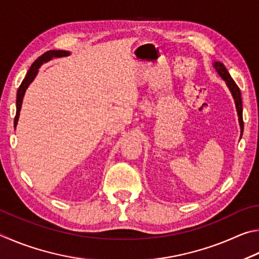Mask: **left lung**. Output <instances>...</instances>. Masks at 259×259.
<instances>
[{
    "label": "left lung",
    "mask_w": 259,
    "mask_h": 259,
    "mask_svg": "<svg viewBox=\"0 0 259 259\" xmlns=\"http://www.w3.org/2000/svg\"><path fill=\"white\" fill-rule=\"evenodd\" d=\"M212 66H214L215 70L217 71L223 80L226 83V86L230 90L231 94H232V98L234 100L235 103V109H237V113L239 117V125H240V132H241V135L240 138L242 137L243 133V120H242V100H241V92H240V89L238 88V85L235 84V81L232 79V77L229 74L228 69H226L225 66L223 63L220 61H214L212 62Z\"/></svg>",
    "instance_id": "8db88e82"
}]
</instances>
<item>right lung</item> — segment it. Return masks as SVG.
<instances>
[{
  "instance_id": "add662e5",
  "label": "right lung",
  "mask_w": 259,
  "mask_h": 259,
  "mask_svg": "<svg viewBox=\"0 0 259 259\" xmlns=\"http://www.w3.org/2000/svg\"><path fill=\"white\" fill-rule=\"evenodd\" d=\"M70 54L69 51H65V50H50V51L45 52L42 54L39 58L36 59L34 61L33 65L30 66L29 70L27 71V74L25 76L24 80L20 84L19 89H18L17 92V112H16V117H15V127L18 124V119H19L20 116V110H21V104H22V100H24L26 90L28 89V86L30 85L31 81L35 79V77L38 74V69L39 67L43 65V63L48 62L50 60H52L53 58H61V57H68Z\"/></svg>"
}]
</instances>
